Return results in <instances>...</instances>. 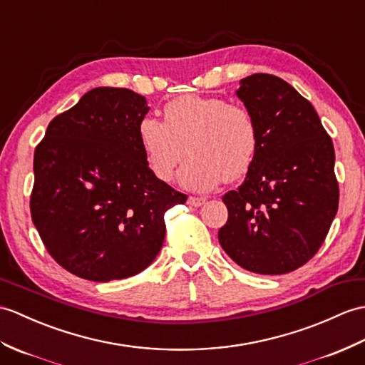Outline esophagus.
I'll use <instances>...</instances> for the list:
<instances>
[{
	"label": "esophagus",
	"instance_id": "esophagus-1",
	"mask_svg": "<svg viewBox=\"0 0 365 365\" xmlns=\"http://www.w3.org/2000/svg\"><path fill=\"white\" fill-rule=\"evenodd\" d=\"M205 203V197H196V196H190L188 197V205L191 207H202Z\"/></svg>",
	"mask_w": 365,
	"mask_h": 365
}]
</instances>
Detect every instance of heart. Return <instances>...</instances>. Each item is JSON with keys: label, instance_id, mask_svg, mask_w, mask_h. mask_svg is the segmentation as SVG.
Masks as SVG:
<instances>
[{"label": "heart", "instance_id": "b5f03b06", "mask_svg": "<svg viewBox=\"0 0 365 365\" xmlns=\"http://www.w3.org/2000/svg\"><path fill=\"white\" fill-rule=\"evenodd\" d=\"M138 137L157 179L169 182L191 152L179 182L186 190L208 191L236 180L255 160L259 133L249 108L224 98L183 95L165 106V121L143 118Z\"/></svg>", "mask_w": 365, "mask_h": 365}]
</instances>
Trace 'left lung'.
Wrapping results in <instances>:
<instances>
[{
	"instance_id": "obj_1",
	"label": "left lung",
	"mask_w": 365,
	"mask_h": 365,
	"mask_svg": "<svg viewBox=\"0 0 365 365\" xmlns=\"http://www.w3.org/2000/svg\"><path fill=\"white\" fill-rule=\"evenodd\" d=\"M236 95L255 116L259 143L241 186L224 194L219 242L250 272H292L316 255L337 213L333 141L309 101L277 76H247Z\"/></svg>"
}]
</instances>
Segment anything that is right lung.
<instances>
[{
  "mask_svg": "<svg viewBox=\"0 0 365 365\" xmlns=\"http://www.w3.org/2000/svg\"><path fill=\"white\" fill-rule=\"evenodd\" d=\"M148 112L132 90L93 88L36 148L32 222L49 255L90 282L146 269L163 245L165 213L186 202L144 157L138 125Z\"/></svg>",
  "mask_w": 365,
  "mask_h": 365,
  "instance_id": "obj_1",
  "label": "right lung"
}]
</instances>
